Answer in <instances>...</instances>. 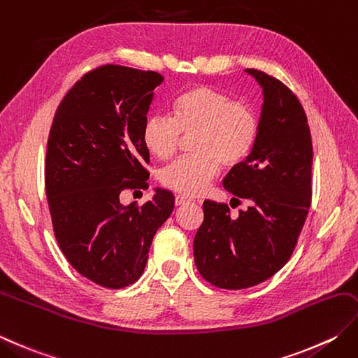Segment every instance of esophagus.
<instances>
[{"mask_svg":"<svg viewBox=\"0 0 358 358\" xmlns=\"http://www.w3.org/2000/svg\"><path fill=\"white\" fill-rule=\"evenodd\" d=\"M189 201H191V199L185 197V195H177V197H175V205L177 206L185 205V203H189Z\"/></svg>","mask_w":358,"mask_h":358,"instance_id":"34e87169","label":"esophagus"}]
</instances>
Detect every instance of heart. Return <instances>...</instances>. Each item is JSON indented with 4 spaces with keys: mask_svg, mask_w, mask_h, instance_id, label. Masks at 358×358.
I'll list each match as a JSON object with an SVG mask.
<instances>
[{
    "mask_svg": "<svg viewBox=\"0 0 358 358\" xmlns=\"http://www.w3.org/2000/svg\"><path fill=\"white\" fill-rule=\"evenodd\" d=\"M192 135L195 155L181 157L161 172V183L183 195H200L220 172L250 155L259 133L255 110L211 87L197 85L181 93L172 117L152 115L143 127V143L152 157L169 159L181 135Z\"/></svg>",
    "mask_w": 358,
    "mask_h": 358,
    "instance_id": "heart-1",
    "label": "heart"
}]
</instances>
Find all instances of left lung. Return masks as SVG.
<instances>
[{
	"mask_svg": "<svg viewBox=\"0 0 358 358\" xmlns=\"http://www.w3.org/2000/svg\"><path fill=\"white\" fill-rule=\"evenodd\" d=\"M262 87L259 133L250 155L234 166L223 187L247 211L231 215L225 203L205 200V219L194 239V261L203 279L241 290L267 281L296 247L312 197V138L298 97L281 80L247 69Z\"/></svg>",
	"mask_w": 358,
	"mask_h": 358,
	"instance_id": "obj_1",
	"label": "left lung"
}]
</instances>
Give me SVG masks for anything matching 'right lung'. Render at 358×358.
<instances>
[{
  "instance_id": "add662e5",
  "label": "right lung",
  "mask_w": 358,
  "mask_h": 358,
  "mask_svg": "<svg viewBox=\"0 0 358 358\" xmlns=\"http://www.w3.org/2000/svg\"><path fill=\"white\" fill-rule=\"evenodd\" d=\"M163 80L155 71L96 68L63 97L49 131L45 185L55 239L74 270L107 289L138 281L173 211V194L159 187L141 206L119 200L125 189H147L143 127Z\"/></svg>"
}]
</instances>
